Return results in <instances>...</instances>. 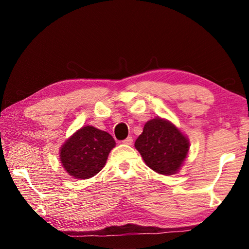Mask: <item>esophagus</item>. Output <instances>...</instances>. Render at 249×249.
Here are the masks:
<instances>
[{
	"label": "esophagus",
	"instance_id": "34e87169",
	"mask_svg": "<svg viewBox=\"0 0 249 249\" xmlns=\"http://www.w3.org/2000/svg\"><path fill=\"white\" fill-rule=\"evenodd\" d=\"M122 142H123V144H125V145H132L133 137L132 136H128L127 138H126V140H124Z\"/></svg>",
	"mask_w": 249,
	"mask_h": 249
}]
</instances>
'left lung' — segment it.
<instances>
[{
    "mask_svg": "<svg viewBox=\"0 0 249 249\" xmlns=\"http://www.w3.org/2000/svg\"><path fill=\"white\" fill-rule=\"evenodd\" d=\"M190 142L171 122L156 117L147 122L135 142V148L150 169L170 176L179 171L189 153Z\"/></svg>",
    "mask_w": 249,
    "mask_h": 249,
    "instance_id": "left-lung-1",
    "label": "left lung"
}]
</instances>
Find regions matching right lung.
Listing matches in <instances>:
<instances>
[{
  "instance_id": "add662e5",
  "label": "right lung",
  "mask_w": 249,
  "mask_h": 249,
  "mask_svg": "<svg viewBox=\"0 0 249 249\" xmlns=\"http://www.w3.org/2000/svg\"><path fill=\"white\" fill-rule=\"evenodd\" d=\"M115 141L108 133L83 126L66 141L60 148V161L75 179H89L102 170Z\"/></svg>"
}]
</instances>
